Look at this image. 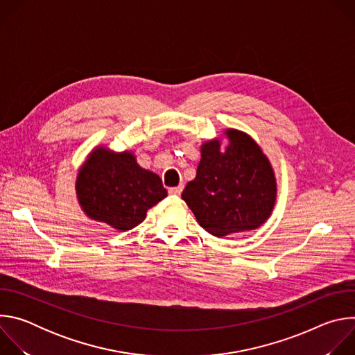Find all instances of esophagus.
Listing matches in <instances>:
<instances>
[{
    "label": "esophagus",
    "mask_w": 355,
    "mask_h": 355,
    "mask_svg": "<svg viewBox=\"0 0 355 355\" xmlns=\"http://www.w3.org/2000/svg\"><path fill=\"white\" fill-rule=\"evenodd\" d=\"M182 189H184V187H182V185H178V187L170 188V189H168V193H170L171 196H180L181 192H182Z\"/></svg>",
    "instance_id": "esophagus-1"
}]
</instances>
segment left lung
Instances as JSON below:
<instances>
[{
    "instance_id": "1",
    "label": "left lung",
    "mask_w": 355,
    "mask_h": 355,
    "mask_svg": "<svg viewBox=\"0 0 355 355\" xmlns=\"http://www.w3.org/2000/svg\"><path fill=\"white\" fill-rule=\"evenodd\" d=\"M225 136V150L220 139L200 146L196 177L181 195L198 223L216 237L259 229L277 200L275 174L257 141L237 129Z\"/></svg>"
}]
</instances>
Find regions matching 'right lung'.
I'll list each match as a JSON object with an SVG mask.
<instances>
[{"instance_id":"add662e5","label":"right lung","mask_w":355,"mask_h":355,"mask_svg":"<svg viewBox=\"0 0 355 355\" xmlns=\"http://www.w3.org/2000/svg\"><path fill=\"white\" fill-rule=\"evenodd\" d=\"M76 193L83 212L96 222L126 232L167 196L157 174L141 168L132 151L96 146L80 167Z\"/></svg>"}]
</instances>
